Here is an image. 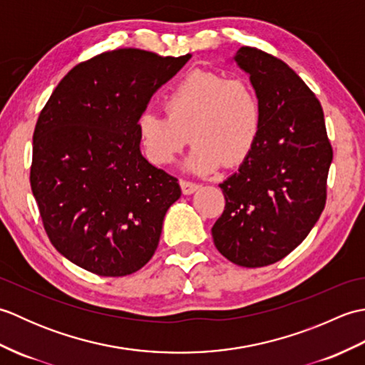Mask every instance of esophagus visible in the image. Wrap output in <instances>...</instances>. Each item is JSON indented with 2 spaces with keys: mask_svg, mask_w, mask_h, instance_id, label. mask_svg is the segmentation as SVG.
Here are the masks:
<instances>
[{
  "mask_svg": "<svg viewBox=\"0 0 365 365\" xmlns=\"http://www.w3.org/2000/svg\"><path fill=\"white\" fill-rule=\"evenodd\" d=\"M180 188H182V192L183 195H192V192L197 191L199 185L197 183H192V182H188V180H180Z\"/></svg>",
  "mask_w": 365,
  "mask_h": 365,
  "instance_id": "esophagus-1",
  "label": "esophagus"
}]
</instances>
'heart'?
Instances as JSON below:
<instances>
[{"instance_id": "obj_1", "label": "heart", "mask_w": 365, "mask_h": 365, "mask_svg": "<svg viewBox=\"0 0 365 365\" xmlns=\"http://www.w3.org/2000/svg\"><path fill=\"white\" fill-rule=\"evenodd\" d=\"M168 118L143 111L136 133L152 165L174 163L185 145L195 144L187 169L210 174L242 165L252 153L263 125V108L250 81L195 71L177 83L165 98Z\"/></svg>"}]
</instances>
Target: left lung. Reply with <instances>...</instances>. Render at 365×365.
Masks as SVG:
<instances>
[{
	"label": "left lung",
	"instance_id": "8db88e82",
	"mask_svg": "<svg viewBox=\"0 0 365 365\" xmlns=\"http://www.w3.org/2000/svg\"><path fill=\"white\" fill-rule=\"evenodd\" d=\"M234 59L259 94L263 125L250 158L220 183L226 207L212 235L227 260L259 268L289 255L319 221L332 147L319 98L284 61L254 46Z\"/></svg>",
	"mask_w": 365,
	"mask_h": 365
}]
</instances>
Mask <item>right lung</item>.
I'll return each instance as SVG.
<instances>
[{"label":"right lung","mask_w":365,"mask_h":365,"mask_svg":"<svg viewBox=\"0 0 365 365\" xmlns=\"http://www.w3.org/2000/svg\"><path fill=\"white\" fill-rule=\"evenodd\" d=\"M190 58L105 51L75 66L41 111L31 190L51 245L75 265L119 277L155 254L182 191L141 155L136 119Z\"/></svg>","instance_id":"add662e5"}]
</instances>
